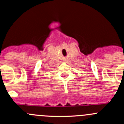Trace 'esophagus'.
<instances>
[{"mask_svg":"<svg viewBox=\"0 0 124 124\" xmlns=\"http://www.w3.org/2000/svg\"><path fill=\"white\" fill-rule=\"evenodd\" d=\"M65 61H66V62H67V63H68V62H70L69 59H65Z\"/></svg>","mask_w":124,"mask_h":124,"instance_id":"34e87169","label":"esophagus"}]
</instances>
